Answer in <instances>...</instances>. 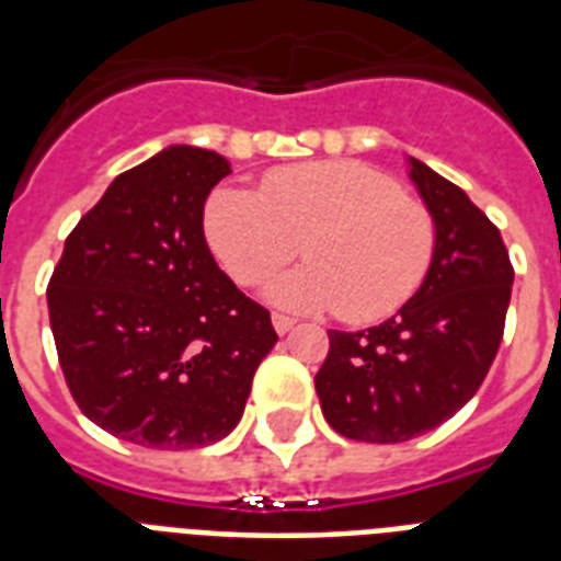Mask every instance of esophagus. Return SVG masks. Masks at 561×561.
Here are the masks:
<instances>
[{
    "label": "esophagus",
    "mask_w": 561,
    "mask_h": 561,
    "mask_svg": "<svg viewBox=\"0 0 561 561\" xmlns=\"http://www.w3.org/2000/svg\"><path fill=\"white\" fill-rule=\"evenodd\" d=\"M294 325H297V320H294V317L279 314V311L273 314V329H276V332H279V334H288L290 329H294Z\"/></svg>",
    "instance_id": "esophagus-1"
}]
</instances>
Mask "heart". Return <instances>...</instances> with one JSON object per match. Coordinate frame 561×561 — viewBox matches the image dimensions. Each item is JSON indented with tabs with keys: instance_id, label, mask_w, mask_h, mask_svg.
Listing matches in <instances>:
<instances>
[{
	"instance_id": "heart-1",
	"label": "heart",
	"mask_w": 561,
	"mask_h": 561,
	"mask_svg": "<svg viewBox=\"0 0 561 561\" xmlns=\"http://www.w3.org/2000/svg\"><path fill=\"white\" fill-rule=\"evenodd\" d=\"M203 224L224 271L244 288L271 279L302 250L311 262L282 276L273 299L332 308L350 323L396 314L422 288L436 253V220L425 203L358 160L273 171L259 194L218 188Z\"/></svg>"
}]
</instances>
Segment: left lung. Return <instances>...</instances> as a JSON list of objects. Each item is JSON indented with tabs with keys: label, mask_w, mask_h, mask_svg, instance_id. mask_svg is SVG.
I'll use <instances>...</instances> for the list:
<instances>
[{
	"label": "left lung",
	"mask_w": 561,
	"mask_h": 561,
	"mask_svg": "<svg viewBox=\"0 0 561 561\" xmlns=\"http://www.w3.org/2000/svg\"><path fill=\"white\" fill-rule=\"evenodd\" d=\"M436 220V253L399 314L367 332H329L314 375L325 422L358 443H408L480 390L504 337L513 262L497 227L451 180L410 160Z\"/></svg>",
	"instance_id": "obj_1"
}]
</instances>
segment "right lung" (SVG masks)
Here are the masks:
<instances>
[{"instance_id": "right-lung-1", "label": "right lung", "mask_w": 561, "mask_h": 561, "mask_svg": "<svg viewBox=\"0 0 561 561\" xmlns=\"http://www.w3.org/2000/svg\"><path fill=\"white\" fill-rule=\"evenodd\" d=\"M227 174L220 153L188 145L118 174L48 279L66 387L118 439L162 451L224 439L279 341L203 236L206 197Z\"/></svg>"}]
</instances>
